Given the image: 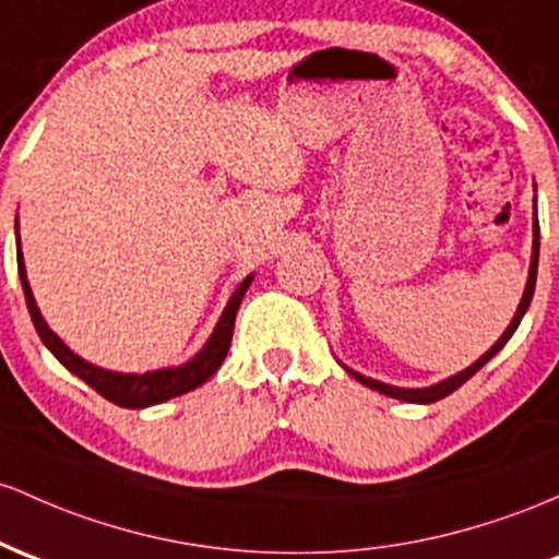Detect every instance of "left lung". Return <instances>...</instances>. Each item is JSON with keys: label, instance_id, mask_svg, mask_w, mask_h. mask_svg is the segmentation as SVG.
Instances as JSON below:
<instances>
[{"label": "left lung", "instance_id": "1", "mask_svg": "<svg viewBox=\"0 0 559 559\" xmlns=\"http://www.w3.org/2000/svg\"><path fill=\"white\" fill-rule=\"evenodd\" d=\"M536 269H538V218H533V255H531L528 282H525V293H523V298H520V306H518L515 317H512L510 328L504 330V335H501L499 341L493 343V346L488 348L486 354H483L478 361H475V364H469V367H467V369H462V372L451 374V378L441 380V382H436V385H430V388H396V385H385V382H380V380L364 378V374L354 372V369H348V367H346V369H348L350 374H354L356 380L361 382V385L372 388V391H378V393H385V396H391V399L412 401V404H432V401H441V399H447L449 393H454L456 388H460V385H465V382H467L469 378H473L475 372H478V369L483 367V364H488V361H491L493 356H497L499 350L507 346V341H510V337H512V332L518 330L520 319L525 317V311H528V306H531L533 290H536Z\"/></svg>", "mask_w": 559, "mask_h": 559}]
</instances>
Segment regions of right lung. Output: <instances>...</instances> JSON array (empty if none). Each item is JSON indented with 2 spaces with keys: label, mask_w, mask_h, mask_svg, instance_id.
Masks as SVG:
<instances>
[{
  "label": "right lung",
  "mask_w": 559,
  "mask_h": 559,
  "mask_svg": "<svg viewBox=\"0 0 559 559\" xmlns=\"http://www.w3.org/2000/svg\"><path fill=\"white\" fill-rule=\"evenodd\" d=\"M17 274H21L23 293H26L31 322H34L36 332H39L44 346L52 350L55 359H58L68 372H73L76 378L84 380L86 385H92L99 396L112 401V404L123 406V409H144V406L160 404V401L181 396V393H190L203 385V382L209 380L218 367H222L224 356H227L231 332H235L237 309H240L242 296H246L250 282H253V274H250V277L242 280L240 287L231 293L227 309L222 311V319H218V324L213 328L209 343H205V346L200 348V354L192 356L190 361L181 364V367L155 369V372L127 374V372H110V369L94 367V364L84 361L81 356L73 354V350L68 348L52 330L47 328L39 306H36L34 300V293H31V285L26 277V263H23V253H21V240H17Z\"/></svg>",
  "instance_id": "1"
}]
</instances>
